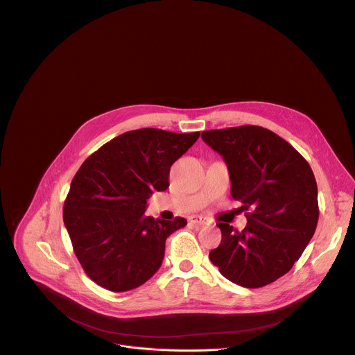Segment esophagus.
I'll return each mask as SVG.
<instances>
[{
  "label": "esophagus",
  "mask_w": 355,
  "mask_h": 355,
  "mask_svg": "<svg viewBox=\"0 0 355 355\" xmlns=\"http://www.w3.org/2000/svg\"><path fill=\"white\" fill-rule=\"evenodd\" d=\"M189 222L193 223V225H200V226H205V225H209V219L204 218V216H198V215H193L189 218Z\"/></svg>",
  "instance_id": "obj_1"
}]
</instances>
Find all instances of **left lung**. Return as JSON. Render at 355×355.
<instances>
[{
	"mask_svg": "<svg viewBox=\"0 0 355 355\" xmlns=\"http://www.w3.org/2000/svg\"><path fill=\"white\" fill-rule=\"evenodd\" d=\"M223 157L247 226L218 223L219 247L209 259L220 274L244 288H261L285 275L315 234L318 184L309 163L274 132L244 125L202 132Z\"/></svg>",
	"mask_w": 355,
	"mask_h": 355,
	"instance_id": "8db88e82",
	"label": "left lung"
}]
</instances>
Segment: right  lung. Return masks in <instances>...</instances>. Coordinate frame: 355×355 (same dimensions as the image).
<instances>
[{
    "label": "right lung",
    "instance_id": "obj_1",
    "mask_svg": "<svg viewBox=\"0 0 355 355\" xmlns=\"http://www.w3.org/2000/svg\"><path fill=\"white\" fill-rule=\"evenodd\" d=\"M198 137L199 132L130 130L83 163L64 200L63 220L83 270L95 284L125 292L157 272L167 237L187 220L146 216L147 199L168 188L171 166Z\"/></svg>",
    "mask_w": 355,
    "mask_h": 355
}]
</instances>
